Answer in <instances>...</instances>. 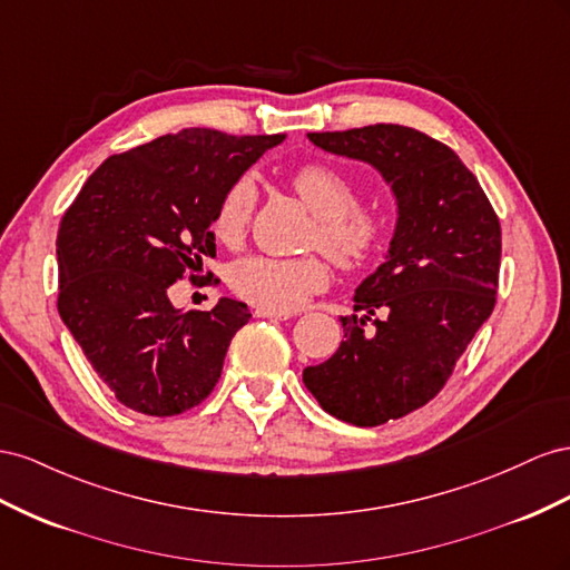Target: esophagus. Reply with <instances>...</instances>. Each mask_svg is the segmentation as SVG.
Segmentation results:
<instances>
[{
	"instance_id": "obj_1",
	"label": "esophagus",
	"mask_w": 570,
	"mask_h": 570,
	"mask_svg": "<svg viewBox=\"0 0 570 570\" xmlns=\"http://www.w3.org/2000/svg\"><path fill=\"white\" fill-rule=\"evenodd\" d=\"M255 317H267V320H288V317H294V313H291V311H274V307H257V311H255Z\"/></svg>"
}]
</instances>
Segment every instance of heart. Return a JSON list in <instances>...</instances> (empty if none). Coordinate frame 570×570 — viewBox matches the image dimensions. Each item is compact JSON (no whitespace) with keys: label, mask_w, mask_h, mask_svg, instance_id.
I'll list each match as a JSON object with an SVG mask.
<instances>
[{"label":"heart","mask_w":570,"mask_h":570,"mask_svg":"<svg viewBox=\"0 0 570 570\" xmlns=\"http://www.w3.org/2000/svg\"><path fill=\"white\" fill-rule=\"evenodd\" d=\"M294 188L307 209L317 217V238L344 267L375 263L392 238V224L382 217L353 215L357 190L346 174L327 165H307L294 174ZM255 188L240 178L222 195L213 217L215 236L234 246L246 234L253 213ZM330 282V269L320 257H243L229 272L234 294L274 311H294L313 291Z\"/></svg>","instance_id":"1"}]
</instances>
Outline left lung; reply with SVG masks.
Returning <instances> with one entry per match:
<instances>
[{"label":"left lung","instance_id":"obj_1","mask_svg":"<svg viewBox=\"0 0 570 570\" xmlns=\"http://www.w3.org/2000/svg\"><path fill=\"white\" fill-rule=\"evenodd\" d=\"M307 140L375 169L396 205L384 263L355 286V313L338 317L344 341L330 361L303 370L324 411L375 428L434 399L490 320L499 219L459 155L415 128L375 124Z\"/></svg>","mask_w":570,"mask_h":570}]
</instances>
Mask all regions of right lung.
<instances>
[{
	"label": "right lung",
	"mask_w": 570,
	"mask_h": 570,
	"mask_svg": "<svg viewBox=\"0 0 570 570\" xmlns=\"http://www.w3.org/2000/svg\"><path fill=\"white\" fill-rule=\"evenodd\" d=\"M284 138L181 128L102 161L63 215L59 317L126 409L178 415L215 389L248 305L186 311L169 286L215 255L222 195Z\"/></svg>",
	"instance_id": "add662e5"
}]
</instances>
